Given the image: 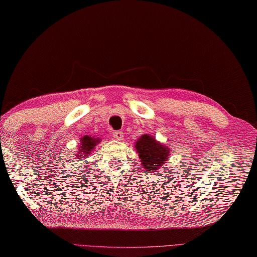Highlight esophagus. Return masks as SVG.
Wrapping results in <instances>:
<instances>
[{"label":"esophagus","mask_w":257,"mask_h":257,"mask_svg":"<svg viewBox=\"0 0 257 257\" xmlns=\"http://www.w3.org/2000/svg\"><path fill=\"white\" fill-rule=\"evenodd\" d=\"M112 135H113V138L115 139V141H122L123 137H124L122 132H114Z\"/></svg>","instance_id":"esophagus-1"}]
</instances>
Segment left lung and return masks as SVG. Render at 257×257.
Returning a JSON list of instances; mask_svg holds the SVG:
<instances>
[{"label": "left lung", "mask_w": 257, "mask_h": 257, "mask_svg": "<svg viewBox=\"0 0 257 257\" xmlns=\"http://www.w3.org/2000/svg\"><path fill=\"white\" fill-rule=\"evenodd\" d=\"M135 149L146 170L157 173L168 161L170 148L158 142L155 137L144 134L135 143Z\"/></svg>", "instance_id": "1"}]
</instances>
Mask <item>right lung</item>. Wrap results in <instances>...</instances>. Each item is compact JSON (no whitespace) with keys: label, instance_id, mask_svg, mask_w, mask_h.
<instances>
[{"label":"right lung","instance_id":"add662e5","mask_svg":"<svg viewBox=\"0 0 257 257\" xmlns=\"http://www.w3.org/2000/svg\"><path fill=\"white\" fill-rule=\"evenodd\" d=\"M100 143L99 138H95L92 136L84 135L83 137L80 138V145H79V149H78V154L75 155L76 159L78 160H83L85 158H88L91 154V152L94 150L95 146Z\"/></svg>","mask_w":257,"mask_h":257}]
</instances>
